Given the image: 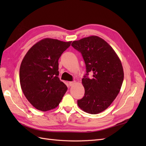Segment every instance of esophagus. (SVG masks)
Wrapping results in <instances>:
<instances>
[{
  "label": "esophagus",
  "mask_w": 146,
  "mask_h": 146,
  "mask_svg": "<svg viewBox=\"0 0 146 146\" xmlns=\"http://www.w3.org/2000/svg\"><path fill=\"white\" fill-rule=\"evenodd\" d=\"M75 82H75V81H72V82H69V85L70 86H72V85H74V84L75 83Z\"/></svg>",
  "instance_id": "esophagus-1"
}]
</instances>
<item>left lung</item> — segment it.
Segmentation results:
<instances>
[{"instance_id":"8db88e82","label":"left lung","mask_w":146,"mask_h":146,"mask_svg":"<svg viewBox=\"0 0 146 146\" xmlns=\"http://www.w3.org/2000/svg\"><path fill=\"white\" fill-rule=\"evenodd\" d=\"M71 46L83 56L86 74L82 78L83 98L77 105L84 111L98 114L111 104L120 91L123 71L120 60L108 44L97 36L72 42ZM93 77H88L89 73Z\"/></svg>"}]
</instances>
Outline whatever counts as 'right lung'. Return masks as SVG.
Wrapping results in <instances>:
<instances>
[{
  "label": "right lung",
  "instance_id": "right-lung-1",
  "mask_svg": "<svg viewBox=\"0 0 146 146\" xmlns=\"http://www.w3.org/2000/svg\"><path fill=\"white\" fill-rule=\"evenodd\" d=\"M71 41L46 38L31 47L19 70L21 89L35 108L46 111L56 108L68 88L58 77V60Z\"/></svg>",
  "mask_w": 146,
  "mask_h": 146
}]
</instances>
